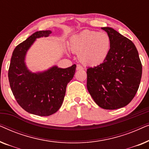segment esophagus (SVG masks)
Masks as SVG:
<instances>
[{
    "mask_svg": "<svg viewBox=\"0 0 149 149\" xmlns=\"http://www.w3.org/2000/svg\"><path fill=\"white\" fill-rule=\"evenodd\" d=\"M83 67L82 66H81V65H79V64L77 65V70H83Z\"/></svg>",
    "mask_w": 149,
    "mask_h": 149,
    "instance_id": "34e87169",
    "label": "esophagus"
}]
</instances>
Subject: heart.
<instances>
[{
    "label": "heart",
    "mask_w": 149,
    "mask_h": 149,
    "mask_svg": "<svg viewBox=\"0 0 149 149\" xmlns=\"http://www.w3.org/2000/svg\"><path fill=\"white\" fill-rule=\"evenodd\" d=\"M73 52L87 66H97L104 62L109 54L111 39L106 32L85 30L73 36L70 42Z\"/></svg>",
    "instance_id": "b5f03b06"
}]
</instances>
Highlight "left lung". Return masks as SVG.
<instances>
[{
	"label": "left lung",
	"instance_id": "1",
	"mask_svg": "<svg viewBox=\"0 0 149 149\" xmlns=\"http://www.w3.org/2000/svg\"><path fill=\"white\" fill-rule=\"evenodd\" d=\"M111 39L104 62L87 70V87L93 100L104 109L125 107L137 92L142 64L135 45L113 28L104 27Z\"/></svg>",
	"mask_w": 149,
	"mask_h": 149
}]
</instances>
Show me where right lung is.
Returning a JSON list of instances; mask_svg holds the SVG:
<instances>
[{
  "label": "right lung",
  "mask_w": 149,
  "mask_h": 149,
  "mask_svg": "<svg viewBox=\"0 0 149 149\" xmlns=\"http://www.w3.org/2000/svg\"><path fill=\"white\" fill-rule=\"evenodd\" d=\"M51 30L32 34L14 49L8 72L10 87L17 103L33 115L45 117L60 109L67 84L72 80L77 66L66 68L54 66L42 72H32L27 68L25 58L28 50L36 38L47 37Z\"/></svg>",
  "instance_id": "1"
}]
</instances>
